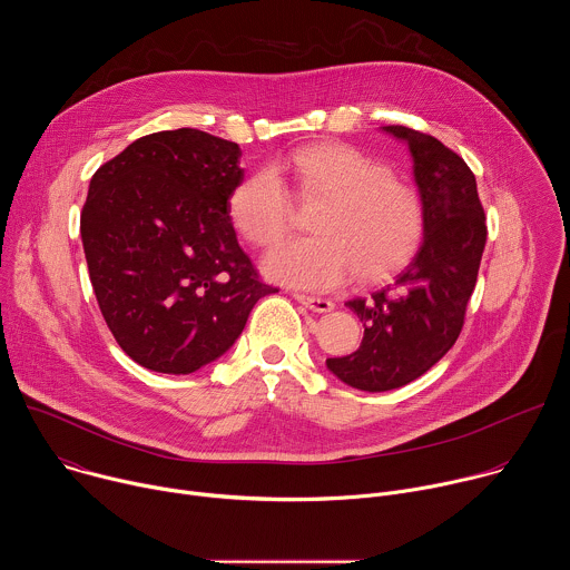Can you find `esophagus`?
Listing matches in <instances>:
<instances>
[{
  "mask_svg": "<svg viewBox=\"0 0 570 570\" xmlns=\"http://www.w3.org/2000/svg\"><path fill=\"white\" fill-rule=\"evenodd\" d=\"M295 299H297L299 304H304L306 308L315 311V313H330V311H334V302L327 299V297H313V295L295 293Z\"/></svg>",
  "mask_w": 570,
  "mask_h": 570,
  "instance_id": "1",
  "label": "esophagus"
}]
</instances>
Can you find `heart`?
<instances>
[{
	"label": "heart",
	"instance_id": "obj_1",
	"mask_svg": "<svg viewBox=\"0 0 570 570\" xmlns=\"http://www.w3.org/2000/svg\"><path fill=\"white\" fill-rule=\"evenodd\" d=\"M275 170L302 198H324V205L313 218L315 236L286 240L264 257L271 279L304 291H330L354 273L361 279L383 277L417 248L424 232L420 194L367 153L341 141H320L286 153ZM276 175L259 169L227 198L234 229L257 248L275 246L291 227L293 200Z\"/></svg>",
	"mask_w": 570,
	"mask_h": 570
}]
</instances>
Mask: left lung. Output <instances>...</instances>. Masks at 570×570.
<instances>
[{
  "label": "left lung",
  "instance_id": "1",
  "mask_svg": "<svg viewBox=\"0 0 570 570\" xmlns=\"http://www.w3.org/2000/svg\"><path fill=\"white\" fill-rule=\"evenodd\" d=\"M383 132L409 144L424 205L415 257L370 295L345 302L363 322L361 347L327 367L343 383L385 392L429 372L458 341L473 293L487 225L475 176L440 139L405 126Z\"/></svg>",
  "mask_w": 570,
  "mask_h": 570
}]
</instances>
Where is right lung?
I'll return each instance as SVG.
<instances>
[{
	"label": "right lung",
	"instance_id": "add662e5",
	"mask_svg": "<svg viewBox=\"0 0 570 570\" xmlns=\"http://www.w3.org/2000/svg\"><path fill=\"white\" fill-rule=\"evenodd\" d=\"M240 148L196 128L135 139L92 176L80 238L99 308L141 367L191 374L220 358L277 288L227 214Z\"/></svg>",
	"mask_w": 570,
	"mask_h": 570
}]
</instances>
